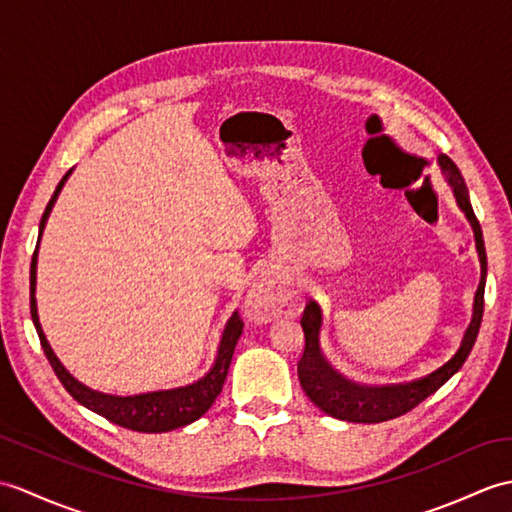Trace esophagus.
Segmentation results:
<instances>
[{
  "mask_svg": "<svg viewBox=\"0 0 512 512\" xmlns=\"http://www.w3.org/2000/svg\"><path fill=\"white\" fill-rule=\"evenodd\" d=\"M283 307V290L281 285L270 277H259L251 283L244 299L246 316L255 323H268L275 318Z\"/></svg>",
  "mask_w": 512,
  "mask_h": 512,
  "instance_id": "1",
  "label": "esophagus"
}]
</instances>
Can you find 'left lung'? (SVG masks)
Here are the masks:
<instances>
[{
    "label": "left lung",
    "instance_id": "1",
    "mask_svg": "<svg viewBox=\"0 0 512 512\" xmlns=\"http://www.w3.org/2000/svg\"><path fill=\"white\" fill-rule=\"evenodd\" d=\"M438 165H441V172L445 181L454 189V196L460 211L465 213L473 237H475V251L480 257V285L475 290L473 299V316L471 323L462 336V342L458 351L451 355L441 368H436L434 373L425 375L421 379H414L408 384H390V386H360L351 382V379L338 373L334 366H331L325 358L323 349H320V327H323V312H320V305L316 301H310L305 307L301 327L305 334V351L303 358L299 360V382L301 388L316 408L323 410L325 414L340 421L349 423H382L397 419L401 414L410 412L417 408L423 399L441 388L451 375L460 371V366L465 364L469 353L478 338L480 323H482V312H484V283H486V251H484V240H482V229L480 222L475 218L471 200H469V189L465 185V178H462L458 165L451 161L445 154L438 157Z\"/></svg>",
    "mask_w": 512,
    "mask_h": 512
}]
</instances>
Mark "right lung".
<instances>
[{
  "instance_id": "add662e5",
  "label": "right lung",
  "mask_w": 512,
  "mask_h": 512,
  "mask_svg": "<svg viewBox=\"0 0 512 512\" xmlns=\"http://www.w3.org/2000/svg\"><path fill=\"white\" fill-rule=\"evenodd\" d=\"M69 174L71 170L61 178V183L56 185L54 196L50 198V202H47L41 224H39L37 248H34L32 264H30V314H32L34 327H37V334L47 360H50L54 373L58 379H61L65 390L80 403V406L89 408L91 412L100 414V417L109 419L115 425L126 427V430L161 434V432H172V430H178V427H185L189 423L198 421L202 414L211 408V403L216 401V397L222 392L224 379H227L235 344L240 340L242 327H244L237 312H233L231 318L227 320V325H224L218 351H216V360H213L211 368L205 375L187 386L139 392V395H109V392L95 390V388H89L87 384L78 382V379L63 366V362L56 358L50 342H47L43 327L39 323V310H37V261H39L41 235L45 231L47 218H50L54 202L58 194H61V189L65 187Z\"/></svg>"
}]
</instances>
